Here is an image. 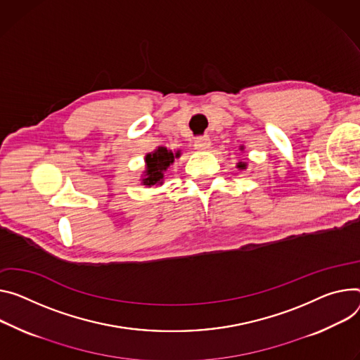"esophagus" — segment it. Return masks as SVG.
Masks as SVG:
<instances>
[{"label":"esophagus","instance_id":"obj_1","mask_svg":"<svg viewBox=\"0 0 360 360\" xmlns=\"http://www.w3.org/2000/svg\"><path fill=\"white\" fill-rule=\"evenodd\" d=\"M193 146L197 150H207L211 148V139L208 136H201V138H197L193 142Z\"/></svg>","mask_w":360,"mask_h":360}]
</instances>
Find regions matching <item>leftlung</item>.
Masks as SVG:
<instances>
[{
    "label": "left lung",
    "instance_id": "8db88e82",
    "mask_svg": "<svg viewBox=\"0 0 360 360\" xmlns=\"http://www.w3.org/2000/svg\"><path fill=\"white\" fill-rule=\"evenodd\" d=\"M241 149H243V148H241ZM237 168H238V169H247V163L238 162V163H237Z\"/></svg>",
    "mask_w": 360,
    "mask_h": 360
}]
</instances>
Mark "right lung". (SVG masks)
Instances as JSON below:
<instances>
[{"label": "right lung", "instance_id": "add662e5", "mask_svg": "<svg viewBox=\"0 0 360 360\" xmlns=\"http://www.w3.org/2000/svg\"><path fill=\"white\" fill-rule=\"evenodd\" d=\"M181 156V152L176 150L175 153L165 146H159L153 152L148 153L145 156L146 162V171L143 172L142 184L146 186L153 185H162L163 182V174L172 165L174 160Z\"/></svg>", "mask_w": 360, "mask_h": 360}]
</instances>
